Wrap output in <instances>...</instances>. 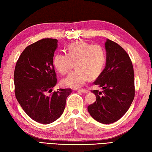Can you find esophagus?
Instances as JSON below:
<instances>
[{"instance_id": "esophagus-1", "label": "esophagus", "mask_w": 152, "mask_h": 152, "mask_svg": "<svg viewBox=\"0 0 152 152\" xmlns=\"http://www.w3.org/2000/svg\"><path fill=\"white\" fill-rule=\"evenodd\" d=\"M79 91L82 92V93H87V92H88V90L85 89V88H82V89H80Z\"/></svg>"}]
</instances>
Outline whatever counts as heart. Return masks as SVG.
<instances>
[{
  "instance_id": "b5f03b06",
  "label": "heart",
  "mask_w": 152,
  "mask_h": 152,
  "mask_svg": "<svg viewBox=\"0 0 152 152\" xmlns=\"http://www.w3.org/2000/svg\"><path fill=\"white\" fill-rule=\"evenodd\" d=\"M106 59V52L101 45L78 42L69 46L67 53H56L53 58V64L58 72L66 74L76 63L77 69L64 78L62 83L66 86L79 88L89 78L94 79L101 74Z\"/></svg>"
}]
</instances>
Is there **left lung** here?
I'll return each mask as SVG.
<instances>
[{
	"mask_svg": "<svg viewBox=\"0 0 152 152\" xmlns=\"http://www.w3.org/2000/svg\"><path fill=\"white\" fill-rule=\"evenodd\" d=\"M107 64L93 83L102 88L91 91L96 101L88 106L92 118L103 124L120 119L130 107L135 96L134 72L129 56L121 46L110 39L105 43Z\"/></svg>",
	"mask_w": 152,
	"mask_h": 152,
	"instance_id": "left-lung-1",
	"label": "left lung"
}]
</instances>
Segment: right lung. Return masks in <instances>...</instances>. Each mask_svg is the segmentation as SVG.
<instances>
[{
    "mask_svg": "<svg viewBox=\"0 0 152 152\" xmlns=\"http://www.w3.org/2000/svg\"><path fill=\"white\" fill-rule=\"evenodd\" d=\"M58 40L45 38L28 45L14 72L15 93L20 107L33 120L49 124L62 115L71 88L52 92L57 84L53 58Z\"/></svg>",
    "mask_w": 152,
    "mask_h": 152,
    "instance_id": "right-lung-1",
    "label": "right lung"
}]
</instances>
